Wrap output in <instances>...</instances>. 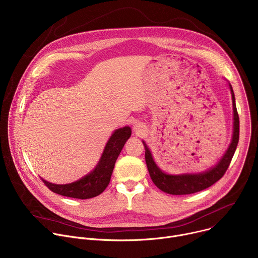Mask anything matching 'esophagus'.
Returning <instances> with one entry per match:
<instances>
[{"label":"esophagus","mask_w":258,"mask_h":258,"mask_svg":"<svg viewBox=\"0 0 258 258\" xmlns=\"http://www.w3.org/2000/svg\"><path fill=\"white\" fill-rule=\"evenodd\" d=\"M134 131L137 133V134H142L144 132V126L141 122H135L134 123Z\"/></svg>","instance_id":"esophagus-1"}]
</instances>
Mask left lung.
Segmentation results:
<instances>
[{"label":"left lung","mask_w":258,"mask_h":258,"mask_svg":"<svg viewBox=\"0 0 258 258\" xmlns=\"http://www.w3.org/2000/svg\"><path fill=\"white\" fill-rule=\"evenodd\" d=\"M228 85L231 91L233 101L232 140L222 158H220L217 161V163L212 167L200 172H186L178 174L167 173L157 165L149 147L147 146L144 140H142L145 147V159L147 167H148L149 174L151 176L152 181L155 183V186L159 188L161 191L171 195H187L200 192L212 186L214 182L222 178L225 172L227 171L239 142V115L237 112L235 94L232 85L229 82Z\"/></svg>","instance_id":"8db88e82"}]
</instances>
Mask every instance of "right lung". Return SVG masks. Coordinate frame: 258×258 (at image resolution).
I'll use <instances>...</instances> for the list:
<instances>
[{"label":"right lung","instance_id":"obj_1","mask_svg":"<svg viewBox=\"0 0 258 258\" xmlns=\"http://www.w3.org/2000/svg\"><path fill=\"white\" fill-rule=\"evenodd\" d=\"M132 135L126 125L115 130L107 141L103 153L95 168L80 179L69 183H53L44 178L45 185L54 193L77 199H90L100 195L108 186L113 168L124 144Z\"/></svg>","mask_w":258,"mask_h":258}]
</instances>
